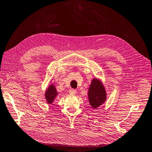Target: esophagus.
<instances>
[{
	"label": "esophagus",
	"instance_id": "34e87169",
	"mask_svg": "<svg viewBox=\"0 0 152 152\" xmlns=\"http://www.w3.org/2000/svg\"><path fill=\"white\" fill-rule=\"evenodd\" d=\"M69 93L71 95H75L76 93V89H70Z\"/></svg>",
	"mask_w": 152,
	"mask_h": 152
}]
</instances>
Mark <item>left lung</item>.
I'll return each mask as SVG.
<instances>
[{
    "label": "left lung",
    "instance_id": "1",
    "mask_svg": "<svg viewBox=\"0 0 152 152\" xmlns=\"http://www.w3.org/2000/svg\"><path fill=\"white\" fill-rule=\"evenodd\" d=\"M88 99L89 104L93 108L102 105L106 100V91L101 80L93 78L88 89Z\"/></svg>",
    "mask_w": 152,
    "mask_h": 152
}]
</instances>
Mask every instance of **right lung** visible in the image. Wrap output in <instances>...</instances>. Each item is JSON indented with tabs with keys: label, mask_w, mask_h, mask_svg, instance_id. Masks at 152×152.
<instances>
[{
	"label": "right lung",
	"mask_w": 152,
	"mask_h": 152,
	"mask_svg": "<svg viewBox=\"0 0 152 152\" xmlns=\"http://www.w3.org/2000/svg\"><path fill=\"white\" fill-rule=\"evenodd\" d=\"M58 95V92L56 90V88L53 83H51L49 86L48 87L47 89L45 91V99L46 100L48 104H51L53 103L55 99L57 97Z\"/></svg>",
	"instance_id": "add662e5"
}]
</instances>
